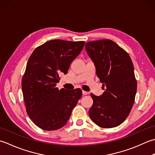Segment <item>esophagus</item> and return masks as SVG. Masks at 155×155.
<instances>
[{"label":"esophagus","mask_w":155,"mask_h":155,"mask_svg":"<svg viewBox=\"0 0 155 155\" xmlns=\"http://www.w3.org/2000/svg\"><path fill=\"white\" fill-rule=\"evenodd\" d=\"M82 94H83V95L86 96V95H87L88 92H87V91H82Z\"/></svg>","instance_id":"obj_1"}]
</instances>
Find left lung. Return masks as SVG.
Segmentation results:
<instances>
[{
    "label": "left lung",
    "mask_w": 155,
    "mask_h": 155,
    "mask_svg": "<svg viewBox=\"0 0 155 155\" xmlns=\"http://www.w3.org/2000/svg\"><path fill=\"white\" fill-rule=\"evenodd\" d=\"M85 47L106 87L102 95L91 94L94 102L89 116L100 127H116L128 117L134 102L137 82L133 64L128 53L110 39L87 42Z\"/></svg>",
    "instance_id": "8db88e82"
}]
</instances>
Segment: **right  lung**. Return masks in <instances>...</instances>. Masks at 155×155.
<instances>
[{
	"instance_id": "1",
	"label": "right lung",
	"mask_w": 155,
	"mask_h": 155,
	"mask_svg": "<svg viewBox=\"0 0 155 155\" xmlns=\"http://www.w3.org/2000/svg\"><path fill=\"white\" fill-rule=\"evenodd\" d=\"M84 41L54 39L37 47L28 60L22 79V91L30 119L45 130H55L67 124L81 98L80 88L56 87L59 75L68 73L80 54Z\"/></svg>"
}]
</instances>
